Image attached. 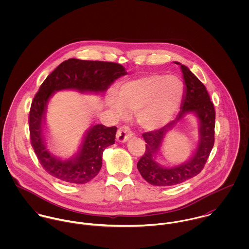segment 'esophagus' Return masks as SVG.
Returning <instances> with one entry per match:
<instances>
[{"label":"esophagus","instance_id":"esophagus-1","mask_svg":"<svg viewBox=\"0 0 249 249\" xmlns=\"http://www.w3.org/2000/svg\"><path fill=\"white\" fill-rule=\"evenodd\" d=\"M132 135H133L132 132L127 126H122L118 129L116 138H117V141L120 142H125L129 138L132 137Z\"/></svg>","mask_w":249,"mask_h":249}]
</instances>
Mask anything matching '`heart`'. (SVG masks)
<instances>
[{"label":"heart","mask_w":249,"mask_h":249,"mask_svg":"<svg viewBox=\"0 0 249 249\" xmlns=\"http://www.w3.org/2000/svg\"><path fill=\"white\" fill-rule=\"evenodd\" d=\"M185 92L182 80L176 75L152 73L121 86L119 97L108 100L115 113L125 118L136 113L138 124L144 129H157L177 113Z\"/></svg>","instance_id":"1"}]
</instances>
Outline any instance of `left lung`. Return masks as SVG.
Wrapping results in <instances>:
<instances>
[{"label": "left lung", "mask_w": 249, "mask_h": 249, "mask_svg": "<svg viewBox=\"0 0 249 249\" xmlns=\"http://www.w3.org/2000/svg\"><path fill=\"white\" fill-rule=\"evenodd\" d=\"M183 72L185 92L181 111L176 121L160 129L142 134L145 141V151L140 158L137 168L142 178L154 186H173L197 176L210 155L214 142L215 112L213 103L204 84L188 67L179 62ZM193 112L199 119L200 141L194 155L184 164L166 168L156 162V155L160 151L165 133L171 129L186 113Z\"/></svg>", "instance_id": "left-lung-1"}]
</instances>
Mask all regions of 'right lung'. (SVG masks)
<instances>
[{"instance_id": "right-lung-1", "label": "right lung", "mask_w": 249, "mask_h": 249, "mask_svg": "<svg viewBox=\"0 0 249 249\" xmlns=\"http://www.w3.org/2000/svg\"><path fill=\"white\" fill-rule=\"evenodd\" d=\"M126 74L118 63L70 58L51 72L36 93L29 115L31 142L43 169L52 177L71 184H85L98 176L103 165V153L115 142L116 126H91L84 136L78 152L69 160L52 154L43 135L47 106L52 95L72 89L81 93H105L119 77Z\"/></svg>"}]
</instances>
